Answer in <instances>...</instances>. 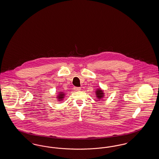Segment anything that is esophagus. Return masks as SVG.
Here are the masks:
<instances>
[{"label":"esophagus","mask_w":159,"mask_h":159,"mask_svg":"<svg viewBox=\"0 0 159 159\" xmlns=\"http://www.w3.org/2000/svg\"><path fill=\"white\" fill-rule=\"evenodd\" d=\"M80 88H78V87H74V90L75 91H80Z\"/></svg>","instance_id":"1"}]
</instances>
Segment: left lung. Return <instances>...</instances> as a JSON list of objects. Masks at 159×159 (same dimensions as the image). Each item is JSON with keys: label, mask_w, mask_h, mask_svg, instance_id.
<instances>
[{"label": "left lung", "mask_w": 159, "mask_h": 159, "mask_svg": "<svg viewBox=\"0 0 159 159\" xmlns=\"http://www.w3.org/2000/svg\"><path fill=\"white\" fill-rule=\"evenodd\" d=\"M96 92V95H97V97L99 99L102 98L104 97V92L102 90H101V89H97Z\"/></svg>", "instance_id": "obj_1"}]
</instances>
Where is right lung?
<instances>
[{
    "label": "right lung",
    "mask_w": 159,
    "mask_h": 159,
    "mask_svg": "<svg viewBox=\"0 0 159 159\" xmlns=\"http://www.w3.org/2000/svg\"><path fill=\"white\" fill-rule=\"evenodd\" d=\"M64 95H65V93L62 92H60L57 97V98L58 99V101H60L61 100H62V99L64 98Z\"/></svg>",
    "instance_id": "obj_1"
}]
</instances>
